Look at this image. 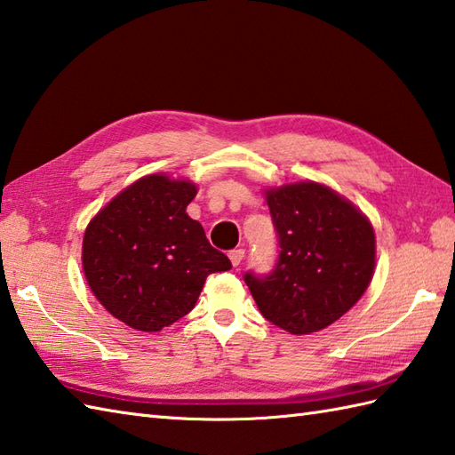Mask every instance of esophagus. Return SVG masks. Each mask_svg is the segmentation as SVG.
Instances as JSON below:
<instances>
[{
    "label": "esophagus",
    "mask_w": 455,
    "mask_h": 455,
    "mask_svg": "<svg viewBox=\"0 0 455 455\" xmlns=\"http://www.w3.org/2000/svg\"><path fill=\"white\" fill-rule=\"evenodd\" d=\"M244 256H246V252H244L243 248H238V250H230V252H228L230 262H233V266H235V267H236V266H240V262H243Z\"/></svg>",
    "instance_id": "34e87169"
}]
</instances>
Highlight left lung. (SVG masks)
<instances>
[{"label":"left lung","mask_w":455,"mask_h":455,"mask_svg":"<svg viewBox=\"0 0 455 455\" xmlns=\"http://www.w3.org/2000/svg\"><path fill=\"white\" fill-rule=\"evenodd\" d=\"M279 254L267 275L244 274L269 323L291 334L331 326L360 301L375 267L371 222L315 181L266 191Z\"/></svg>","instance_id":"8db88e82"}]
</instances>
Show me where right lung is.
Returning <instances> with one entry per match:
<instances>
[{
  "instance_id": "obj_1",
  "label": "right lung",
  "mask_w": 455,
  "mask_h": 455,
  "mask_svg": "<svg viewBox=\"0 0 455 455\" xmlns=\"http://www.w3.org/2000/svg\"><path fill=\"white\" fill-rule=\"evenodd\" d=\"M196 196L191 181L152 173L113 197L85 228L90 289L134 331L158 332L180 321L196 307L207 275L233 267L186 212Z\"/></svg>"
}]
</instances>
